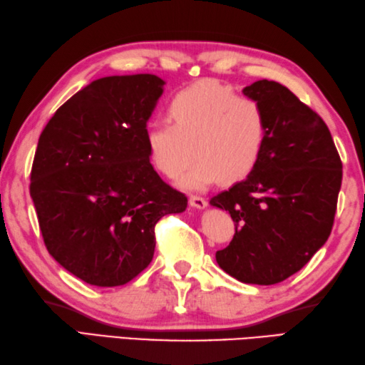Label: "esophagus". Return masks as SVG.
<instances>
[{"label": "esophagus", "mask_w": 365, "mask_h": 365, "mask_svg": "<svg viewBox=\"0 0 365 365\" xmlns=\"http://www.w3.org/2000/svg\"><path fill=\"white\" fill-rule=\"evenodd\" d=\"M189 203L190 206L197 207V210H203V207L207 206V202L203 197H198V195H190L189 197Z\"/></svg>", "instance_id": "34e87169"}]
</instances>
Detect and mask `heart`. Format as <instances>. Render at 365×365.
I'll use <instances>...</instances> for the list:
<instances>
[{
	"label": "heart",
	"instance_id": "obj_1",
	"mask_svg": "<svg viewBox=\"0 0 365 365\" xmlns=\"http://www.w3.org/2000/svg\"><path fill=\"white\" fill-rule=\"evenodd\" d=\"M170 123L146 125L151 162L167 178L180 176L182 187L203 189L215 181L233 184L247 178L262 159L269 120L258 101L237 96L215 80H202L178 91L168 103Z\"/></svg>",
	"mask_w": 365,
	"mask_h": 365
}]
</instances>
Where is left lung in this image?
Listing matches in <instances>:
<instances>
[{
    "mask_svg": "<svg viewBox=\"0 0 365 365\" xmlns=\"http://www.w3.org/2000/svg\"><path fill=\"white\" fill-rule=\"evenodd\" d=\"M242 93L264 107L269 138L254 172L211 198L236 227L215 259L244 284L274 285L299 271L328 241L341 160L328 125L287 86L258 80Z\"/></svg>",
    "mask_w": 365,
    "mask_h": 365,
    "instance_id": "left-lung-1",
    "label": "left lung"
}]
</instances>
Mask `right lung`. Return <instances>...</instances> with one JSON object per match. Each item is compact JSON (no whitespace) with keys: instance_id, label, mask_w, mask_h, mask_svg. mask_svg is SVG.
Segmentation results:
<instances>
[{"instance_id":"right-lung-1","label":"right lung","mask_w":365,"mask_h":365,"mask_svg":"<svg viewBox=\"0 0 365 365\" xmlns=\"http://www.w3.org/2000/svg\"><path fill=\"white\" fill-rule=\"evenodd\" d=\"M165 81L153 73L94 80L42 130L31 193L48 254L89 285L118 287L151 263L154 227L187 207L155 173L146 123Z\"/></svg>"}]
</instances>
